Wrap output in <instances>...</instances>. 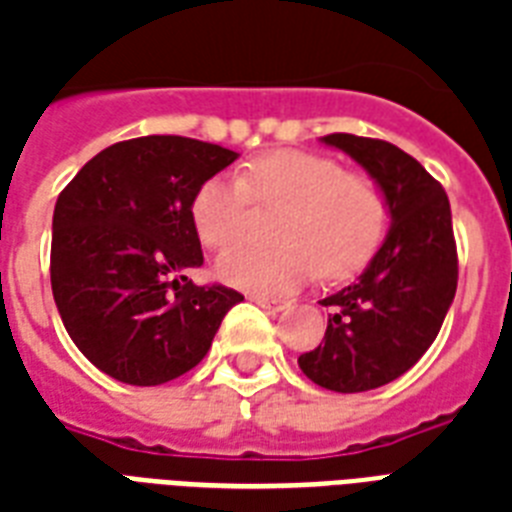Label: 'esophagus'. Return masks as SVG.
<instances>
[{"instance_id": "34e87169", "label": "esophagus", "mask_w": 512, "mask_h": 512, "mask_svg": "<svg viewBox=\"0 0 512 512\" xmlns=\"http://www.w3.org/2000/svg\"><path fill=\"white\" fill-rule=\"evenodd\" d=\"M249 300L260 305V308H268V311H284V308L289 305V303H281V300H268V297H260V295H252Z\"/></svg>"}]
</instances>
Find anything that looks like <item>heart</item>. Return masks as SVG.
I'll list each match as a JSON object with an SVG mask.
<instances>
[{
	"mask_svg": "<svg viewBox=\"0 0 512 512\" xmlns=\"http://www.w3.org/2000/svg\"><path fill=\"white\" fill-rule=\"evenodd\" d=\"M252 201L287 207L276 225L279 249L236 247L217 260L220 279L257 295H284L316 276L348 279L374 257L388 207L372 177L345 172L337 159L308 151H271L236 175H215L196 188L191 220L199 239L225 249L247 233Z\"/></svg>",
	"mask_w": 512,
	"mask_h": 512,
	"instance_id": "b5f03b06",
	"label": "heart"
}]
</instances>
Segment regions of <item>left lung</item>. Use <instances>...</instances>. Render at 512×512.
Segmentation results:
<instances>
[{
  "instance_id": "obj_1",
  "label": "left lung",
  "mask_w": 512,
  "mask_h": 512,
  "mask_svg": "<svg viewBox=\"0 0 512 512\" xmlns=\"http://www.w3.org/2000/svg\"><path fill=\"white\" fill-rule=\"evenodd\" d=\"M327 146L356 159L380 185L390 231L356 284L321 300L327 335L297 358L308 380L335 393L380 388L433 345L457 292V244L446 191L388 140L335 132Z\"/></svg>"
}]
</instances>
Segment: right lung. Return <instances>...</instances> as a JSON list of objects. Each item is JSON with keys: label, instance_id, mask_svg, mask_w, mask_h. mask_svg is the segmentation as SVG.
Wrapping results in <instances>:
<instances>
[{"label": "right lung", "instance_id": "1", "mask_svg": "<svg viewBox=\"0 0 512 512\" xmlns=\"http://www.w3.org/2000/svg\"><path fill=\"white\" fill-rule=\"evenodd\" d=\"M236 156L180 135L132 138L92 156L60 191L52 297L68 337L108 377L175 380L207 356L223 316L244 300L188 279L204 263L193 193Z\"/></svg>", "mask_w": 512, "mask_h": 512}]
</instances>
